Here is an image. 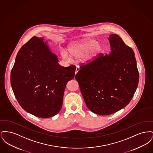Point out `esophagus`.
I'll return each instance as SVG.
<instances>
[{
	"label": "esophagus",
	"instance_id": "1",
	"mask_svg": "<svg viewBox=\"0 0 153 153\" xmlns=\"http://www.w3.org/2000/svg\"><path fill=\"white\" fill-rule=\"evenodd\" d=\"M79 70H80V68H79V66H78V67H77V68H76V72H75V74H76L77 73L79 72Z\"/></svg>",
	"mask_w": 153,
	"mask_h": 153
}]
</instances>
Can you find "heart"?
Here are the masks:
<instances>
[{
	"instance_id": "b5f03b06",
	"label": "heart",
	"mask_w": 153,
	"mask_h": 153,
	"mask_svg": "<svg viewBox=\"0 0 153 153\" xmlns=\"http://www.w3.org/2000/svg\"><path fill=\"white\" fill-rule=\"evenodd\" d=\"M103 50V45L97 43L94 39H88L69 45L66 52L62 53V57L66 60L79 61L81 58L84 64H89L99 57Z\"/></svg>"
}]
</instances>
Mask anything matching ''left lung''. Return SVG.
Instances as JSON below:
<instances>
[{
  "instance_id": "left-lung-1",
  "label": "left lung",
  "mask_w": 153,
  "mask_h": 153,
  "mask_svg": "<svg viewBox=\"0 0 153 153\" xmlns=\"http://www.w3.org/2000/svg\"><path fill=\"white\" fill-rule=\"evenodd\" d=\"M109 55L102 54L91 64L81 66L76 79L85 102L92 112L108 115L125 107L138 87L135 54L117 34L109 35Z\"/></svg>"
}]
</instances>
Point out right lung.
Instances as JSON below:
<instances>
[{"label":"right lung","instance_id":"1","mask_svg":"<svg viewBox=\"0 0 153 153\" xmlns=\"http://www.w3.org/2000/svg\"><path fill=\"white\" fill-rule=\"evenodd\" d=\"M43 38L32 37L19 51L11 72V85L22 108L36 117L57 114L62 105L67 82L76 66L59 65Z\"/></svg>","mask_w":153,"mask_h":153}]
</instances>
